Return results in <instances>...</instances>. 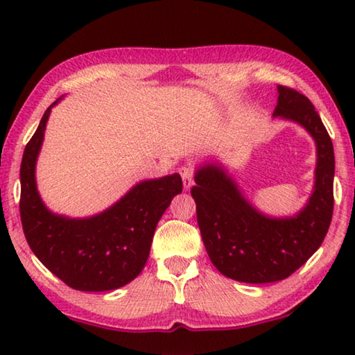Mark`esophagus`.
Returning a JSON list of instances; mask_svg holds the SVG:
<instances>
[{"mask_svg": "<svg viewBox=\"0 0 355 355\" xmlns=\"http://www.w3.org/2000/svg\"><path fill=\"white\" fill-rule=\"evenodd\" d=\"M180 175H182V178H183L184 189H189L191 186L194 184V172H192L191 167H188V166L182 167V169H180Z\"/></svg>", "mask_w": 355, "mask_h": 355, "instance_id": "obj_1", "label": "esophagus"}]
</instances>
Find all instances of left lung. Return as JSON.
Returning <instances> with one entry per match:
<instances>
[{
    "label": "left lung",
    "mask_w": 355,
    "mask_h": 355,
    "mask_svg": "<svg viewBox=\"0 0 355 355\" xmlns=\"http://www.w3.org/2000/svg\"><path fill=\"white\" fill-rule=\"evenodd\" d=\"M277 92L272 116L299 123L316 144L315 186L305 207L290 218L263 214L218 163L197 167L191 189L209 260L225 277L244 284L290 277L320 249L334 213L335 156L327 130L305 95L285 86Z\"/></svg>",
    "instance_id": "8db88e82"
}]
</instances>
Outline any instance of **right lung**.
<instances>
[{
  "label": "right lung",
  "mask_w": 355,
  "mask_h": 355,
  "mask_svg": "<svg viewBox=\"0 0 355 355\" xmlns=\"http://www.w3.org/2000/svg\"><path fill=\"white\" fill-rule=\"evenodd\" d=\"M61 100V98H59ZM26 144L20 167V216L34 255L65 285L80 291H110L135 280L146 266L155 228L173 197L183 191L178 173L144 180L112 207L91 218L51 213L35 184V163L51 107Z\"/></svg>",
  "instance_id": "obj_1"
}]
</instances>
